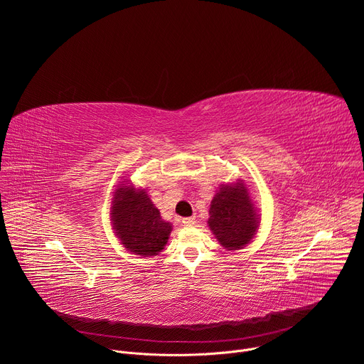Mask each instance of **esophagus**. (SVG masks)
Masks as SVG:
<instances>
[{
  "mask_svg": "<svg viewBox=\"0 0 364 364\" xmlns=\"http://www.w3.org/2000/svg\"><path fill=\"white\" fill-rule=\"evenodd\" d=\"M181 222H183L186 226H193V225L196 223V218H184Z\"/></svg>",
  "mask_w": 364,
  "mask_h": 364,
  "instance_id": "34e87169",
  "label": "esophagus"
}]
</instances>
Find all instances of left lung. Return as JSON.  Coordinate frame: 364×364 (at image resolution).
Here are the masks:
<instances>
[{
  "instance_id": "left-lung-1",
  "label": "left lung",
  "mask_w": 364,
  "mask_h": 364,
  "mask_svg": "<svg viewBox=\"0 0 364 364\" xmlns=\"http://www.w3.org/2000/svg\"><path fill=\"white\" fill-rule=\"evenodd\" d=\"M209 215L210 230L228 250L242 249L257 232L259 215L243 180L222 186L212 200Z\"/></svg>"
}]
</instances>
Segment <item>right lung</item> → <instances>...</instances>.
Masks as SVG:
<instances>
[{"label":"right lung","mask_w":364,"mask_h":364,"mask_svg":"<svg viewBox=\"0 0 364 364\" xmlns=\"http://www.w3.org/2000/svg\"><path fill=\"white\" fill-rule=\"evenodd\" d=\"M111 220L124 247L144 257L159 255L173 229L170 222L161 219L145 188L129 183H121L114 191Z\"/></svg>","instance_id":"1"}]
</instances>
